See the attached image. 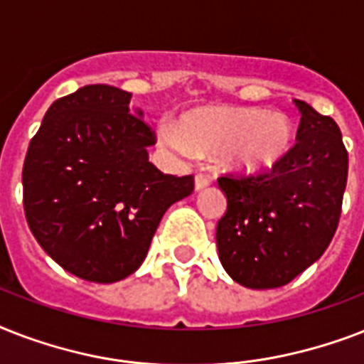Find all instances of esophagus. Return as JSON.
I'll return each instance as SVG.
<instances>
[{
  "label": "esophagus",
  "instance_id": "34e87169",
  "mask_svg": "<svg viewBox=\"0 0 364 364\" xmlns=\"http://www.w3.org/2000/svg\"><path fill=\"white\" fill-rule=\"evenodd\" d=\"M208 185H211V177L205 176V173H196V177H194V188H196V191H202V188H205Z\"/></svg>",
  "mask_w": 364,
  "mask_h": 364
}]
</instances>
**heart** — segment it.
Instances as JSON below:
<instances>
[{
    "label": "heart",
    "mask_w": 364,
    "mask_h": 364,
    "mask_svg": "<svg viewBox=\"0 0 364 364\" xmlns=\"http://www.w3.org/2000/svg\"><path fill=\"white\" fill-rule=\"evenodd\" d=\"M162 141L179 153H217L227 170L249 176L287 159L294 128L279 111L210 105L185 113L176 122V132L162 128Z\"/></svg>",
    "instance_id": "obj_1"
}]
</instances>
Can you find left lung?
I'll use <instances>...</instances> for the list:
<instances>
[{
    "instance_id": "obj_1",
    "label": "left lung",
    "mask_w": 364,
    "mask_h": 364,
    "mask_svg": "<svg viewBox=\"0 0 364 364\" xmlns=\"http://www.w3.org/2000/svg\"><path fill=\"white\" fill-rule=\"evenodd\" d=\"M300 111L296 143L282 164L259 176L217 179L227 211L217 223L223 268L249 289L287 285L333 240L348 183V151L338 124L311 105Z\"/></svg>"
}]
</instances>
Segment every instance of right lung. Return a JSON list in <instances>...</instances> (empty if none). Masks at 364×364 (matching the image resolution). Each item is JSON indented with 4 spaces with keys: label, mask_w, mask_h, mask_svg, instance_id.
<instances>
[{
    "label": "right lung",
    "mask_w": 364,
    "mask_h": 364,
    "mask_svg": "<svg viewBox=\"0 0 364 364\" xmlns=\"http://www.w3.org/2000/svg\"><path fill=\"white\" fill-rule=\"evenodd\" d=\"M130 100L109 85L56 100L26 153L28 227L50 259L87 282L134 274L166 210L194 191L193 176L149 162L156 139Z\"/></svg>",
    "instance_id": "right-lung-1"
}]
</instances>
